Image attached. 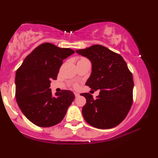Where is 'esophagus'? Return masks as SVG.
<instances>
[{
    "label": "esophagus",
    "instance_id": "esophagus-1",
    "mask_svg": "<svg viewBox=\"0 0 158 158\" xmlns=\"http://www.w3.org/2000/svg\"><path fill=\"white\" fill-rule=\"evenodd\" d=\"M74 95H75L76 98H77V97H79V93H74Z\"/></svg>",
    "mask_w": 158,
    "mask_h": 158
}]
</instances>
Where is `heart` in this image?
I'll return each instance as SVG.
<instances>
[{
    "instance_id": "1",
    "label": "heart",
    "mask_w": 158,
    "mask_h": 158,
    "mask_svg": "<svg viewBox=\"0 0 158 158\" xmlns=\"http://www.w3.org/2000/svg\"><path fill=\"white\" fill-rule=\"evenodd\" d=\"M83 59H85V58H81V59H80V60H83ZM75 86H77V85H75Z\"/></svg>"
}]
</instances>
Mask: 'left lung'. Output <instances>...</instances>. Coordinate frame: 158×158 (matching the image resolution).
Returning a JSON list of instances; mask_svg holds the SVG:
<instances>
[{
	"label": "left lung",
	"instance_id": "1",
	"mask_svg": "<svg viewBox=\"0 0 158 158\" xmlns=\"http://www.w3.org/2000/svg\"><path fill=\"white\" fill-rule=\"evenodd\" d=\"M92 63V73L85 85L100 90L97 98L81 93L86 99L82 108L85 121L99 129H110L119 125L127 116L133 102L132 74L118 53L95 44L76 50Z\"/></svg>",
	"mask_w": 158,
	"mask_h": 158
}]
</instances>
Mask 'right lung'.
Here are the masks:
<instances>
[{
  "mask_svg": "<svg viewBox=\"0 0 158 158\" xmlns=\"http://www.w3.org/2000/svg\"><path fill=\"white\" fill-rule=\"evenodd\" d=\"M74 53L69 48L43 43L26 57L17 70V102L23 115L37 126L59 123L74 100L70 90H63L53 97L49 89L51 81L57 79L63 60Z\"/></svg>",
  "mask_w": 158,
  "mask_h": 158,
  "instance_id": "1",
  "label": "right lung"
}]
</instances>
